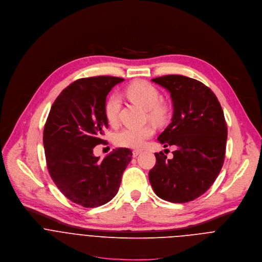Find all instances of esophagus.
<instances>
[{
  "label": "esophagus",
  "mask_w": 262,
  "mask_h": 262,
  "mask_svg": "<svg viewBox=\"0 0 262 262\" xmlns=\"http://www.w3.org/2000/svg\"><path fill=\"white\" fill-rule=\"evenodd\" d=\"M140 152H141L140 149H133V150H132V156H133V157H137Z\"/></svg>",
  "instance_id": "34e87169"
}]
</instances>
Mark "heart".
<instances>
[{"label": "heart", "mask_w": 262, "mask_h": 262, "mask_svg": "<svg viewBox=\"0 0 262 262\" xmlns=\"http://www.w3.org/2000/svg\"><path fill=\"white\" fill-rule=\"evenodd\" d=\"M126 96L146 110L147 118L156 123H162L168 117L167 104L160 100V92L152 84L139 80L131 83L125 90ZM121 110V100L116 94L107 97L104 103V115L110 125L116 126L119 123ZM155 133V128L151 125L141 127H127L118 132L115 136V142L119 146L139 148L142 147L146 140Z\"/></svg>", "instance_id": "heart-1"}]
</instances>
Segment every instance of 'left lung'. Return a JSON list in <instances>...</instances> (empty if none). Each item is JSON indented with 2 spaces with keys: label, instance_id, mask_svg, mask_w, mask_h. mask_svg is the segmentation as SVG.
I'll return each mask as SVG.
<instances>
[{
  "label": "left lung",
  "instance_id": "obj_1",
  "mask_svg": "<svg viewBox=\"0 0 262 262\" xmlns=\"http://www.w3.org/2000/svg\"><path fill=\"white\" fill-rule=\"evenodd\" d=\"M151 81L168 90L173 104L171 123L158 140L178 149L172 159L155 152L148 180L160 198L189 202L210 189L222 169L227 139L223 110L213 91L196 79L171 74Z\"/></svg>",
  "mask_w": 262,
  "mask_h": 262
}]
</instances>
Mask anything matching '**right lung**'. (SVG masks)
Here are the masks:
<instances>
[{
	"mask_svg": "<svg viewBox=\"0 0 262 262\" xmlns=\"http://www.w3.org/2000/svg\"><path fill=\"white\" fill-rule=\"evenodd\" d=\"M123 78H80L64 89L55 100L43 131L46 165L59 190L84 207L107 203L118 193L122 176L131 161L126 147L113 149L104 159L95 157L108 122L104 103L111 90Z\"/></svg>",
	"mask_w": 262,
	"mask_h": 262,
	"instance_id": "right-lung-1",
	"label": "right lung"
}]
</instances>
